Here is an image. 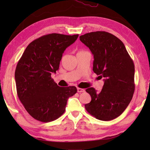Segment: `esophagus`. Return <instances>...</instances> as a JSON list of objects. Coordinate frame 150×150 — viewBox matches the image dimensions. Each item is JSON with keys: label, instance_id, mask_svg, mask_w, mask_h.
<instances>
[{"label": "esophagus", "instance_id": "1", "mask_svg": "<svg viewBox=\"0 0 150 150\" xmlns=\"http://www.w3.org/2000/svg\"><path fill=\"white\" fill-rule=\"evenodd\" d=\"M85 89H83V88H77V92L78 93H83L85 92Z\"/></svg>", "mask_w": 150, "mask_h": 150}]
</instances>
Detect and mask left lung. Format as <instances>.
Wrapping results in <instances>:
<instances>
[{
  "mask_svg": "<svg viewBox=\"0 0 150 150\" xmlns=\"http://www.w3.org/2000/svg\"><path fill=\"white\" fill-rule=\"evenodd\" d=\"M94 55L93 71L104 78L102 90L86 89L91 101L85 105L91 115L108 121L120 116L130 104L135 90L134 64L122 42L104 31L87 33L79 37Z\"/></svg>",
  "mask_w": 150,
  "mask_h": 150,
  "instance_id": "obj_1",
  "label": "left lung"
}]
</instances>
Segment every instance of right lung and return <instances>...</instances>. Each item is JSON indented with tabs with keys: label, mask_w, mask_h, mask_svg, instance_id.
<instances>
[{
	"label": "right lung",
	"mask_w": 150,
	"mask_h": 150,
	"mask_svg": "<svg viewBox=\"0 0 150 150\" xmlns=\"http://www.w3.org/2000/svg\"><path fill=\"white\" fill-rule=\"evenodd\" d=\"M78 36L56 33L43 35L28 45L18 62L17 95L35 120L49 122L59 118L65 112L68 98L77 93L74 86L59 87L51 75L59 69L63 53Z\"/></svg>",
	"instance_id": "1"
}]
</instances>
